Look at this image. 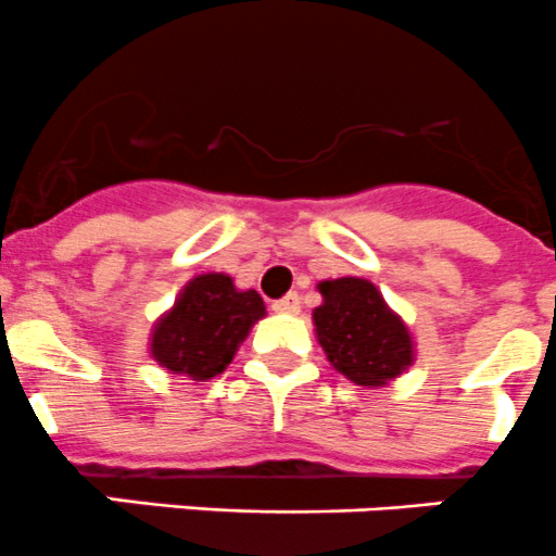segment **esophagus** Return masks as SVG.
<instances>
[{"instance_id":"esophagus-1","label":"esophagus","mask_w":556,"mask_h":556,"mask_svg":"<svg viewBox=\"0 0 556 556\" xmlns=\"http://www.w3.org/2000/svg\"><path fill=\"white\" fill-rule=\"evenodd\" d=\"M273 311L276 313H289V316H294V313H300V296L291 291V294L280 296V300L273 302Z\"/></svg>"}]
</instances>
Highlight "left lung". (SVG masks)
<instances>
[{
  "mask_svg": "<svg viewBox=\"0 0 556 556\" xmlns=\"http://www.w3.org/2000/svg\"><path fill=\"white\" fill-rule=\"evenodd\" d=\"M324 302L313 311L318 343L334 370L359 387H383L414 362V340L403 318L365 278L318 283Z\"/></svg>",
  "mask_w": 556,
  "mask_h": 556,
  "instance_id": "1",
  "label": "left lung"
}]
</instances>
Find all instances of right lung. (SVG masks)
Wrapping results in <instances>:
<instances>
[{"instance_id": "1", "label": "right lung", "mask_w": 556, "mask_h": 556, "mask_svg": "<svg viewBox=\"0 0 556 556\" xmlns=\"http://www.w3.org/2000/svg\"><path fill=\"white\" fill-rule=\"evenodd\" d=\"M262 316L265 302L254 289L240 291L224 273H205L191 278L173 311L159 318L151 356L169 372L207 381L224 372Z\"/></svg>"}]
</instances>
